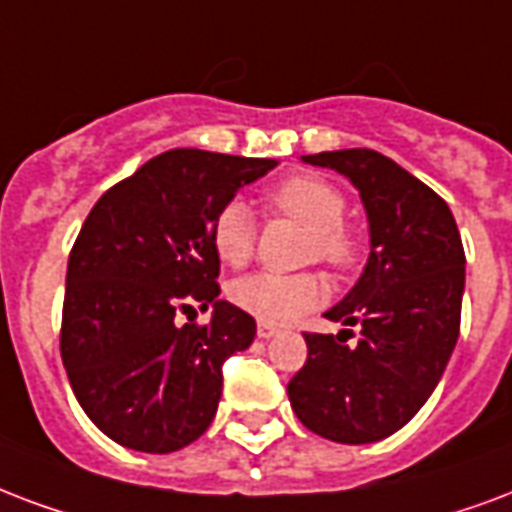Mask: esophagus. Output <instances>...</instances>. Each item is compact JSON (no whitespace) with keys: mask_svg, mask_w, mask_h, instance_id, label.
Listing matches in <instances>:
<instances>
[{"mask_svg":"<svg viewBox=\"0 0 512 512\" xmlns=\"http://www.w3.org/2000/svg\"><path fill=\"white\" fill-rule=\"evenodd\" d=\"M276 333H279V327L271 325V322H257V335L260 338H273Z\"/></svg>","mask_w":512,"mask_h":512,"instance_id":"1","label":"esophagus"}]
</instances>
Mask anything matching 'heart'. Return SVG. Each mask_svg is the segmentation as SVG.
I'll list each match as a JSON object with an SVG mask.
<instances>
[{"label":"heart","instance_id":"b5f03b06","mask_svg":"<svg viewBox=\"0 0 512 512\" xmlns=\"http://www.w3.org/2000/svg\"><path fill=\"white\" fill-rule=\"evenodd\" d=\"M268 201L276 212L290 217L306 230V260H319L333 271H351L360 263L362 244L346 222V195L322 177L298 174L273 187ZM257 225L247 204L228 201L212 220V249L230 268L247 265L255 255ZM330 290L319 273L257 271L230 284V300L260 322H292L314 311L327 300Z\"/></svg>","mask_w":512,"mask_h":512}]
</instances>
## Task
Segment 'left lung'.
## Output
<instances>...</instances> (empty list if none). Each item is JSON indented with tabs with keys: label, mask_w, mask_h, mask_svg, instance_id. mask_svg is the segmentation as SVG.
Wrapping results in <instances>:
<instances>
[{
	"label": "left lung",
	"mask_w": 512,
	"mask_h": 512,
	"mask_svg": "<svg viewBox=\"0 0 512 512\" xmlns=\"http://www.w3.org/2000/svg\"><path fill=\"white\" fill-rule=\"evenodd\" d=\"M360 190L370 222L365 273L325 317L360 325L303 333L306 365L287 384L292 411L335 443H376L405 427L435 392L459 338L464 247L454 214L432 187L376 150L303 155Z\"/></svg>",
	"instance_id": "left-lung-1"
}]
</instances>
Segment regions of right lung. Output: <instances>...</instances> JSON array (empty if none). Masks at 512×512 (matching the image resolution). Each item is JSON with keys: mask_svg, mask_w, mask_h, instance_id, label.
<instances>
[{"mask_svg": "<svg viewBox=\"0 0 512 512\" xmlns=\"http://www.w3.org/2000/svg\"><path fill=\"white\" fill-rule=\"evenodd\" d=\"M276 166L169 150L101 195L66 268L61 360L77 403L115 443L169 454L212 424L222 365L255 341V319L220 295L212 220ZM215 308L198 326L179 313Z\"/></svg>", "mask_w": 512, "mask_h": 512, "instance_id": "1", "label": "right lung"}]
</instances>
